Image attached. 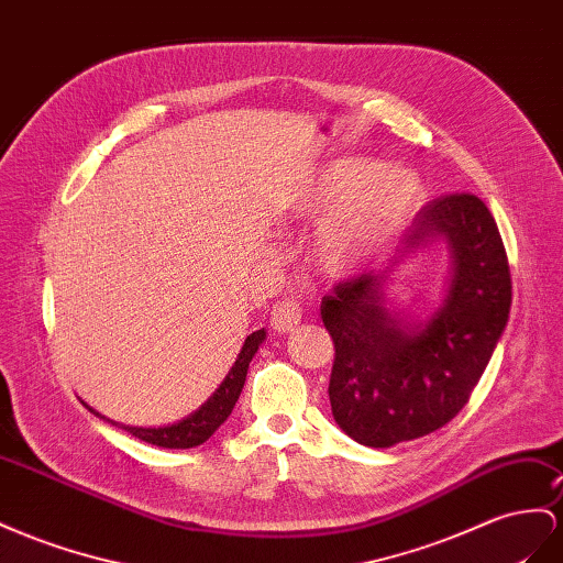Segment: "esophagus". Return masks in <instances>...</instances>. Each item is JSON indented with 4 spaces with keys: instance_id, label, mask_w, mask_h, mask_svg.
Returning a JSON list of instances; mask_svg holds the SVG:
<instances>
[{
    "instance_id": "1",
    "label": "esophagus",
    "mask_w": 563,
    "mask_h": 563,
    "mask_svg": "<svg viewBox=\"0 0 563 563\" xmlns=\"http://www.w3.org/2000/svg\"><path fill=\"white\" fill-rule=\"evenodd\" d=\"M300 319H302V310L291 298H282L272 306V327H275L279 333L294 331L300 324Z\"/></svg>"
}]
</instances>
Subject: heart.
<instances>
[{
  "label": "heart",
  "mask_w": 563,
  "mask_h": 563,
  "mask_svg": "<svg viewBox=\"0 0 563 563\" xmlns=\"http://www.w3.org/2000/svg\"><path fill=\"white\" fill-rule=\"evenodd\" d=\"M372 163H345L322 177L298 201L302 212H324L342 202L364 178L373 177L357 197L319 222L312 253L329 275H347L382 255L423 201L421 177L398 165L374 175Z\"/></svg>",
  "instance_id": "1"
}]
</instances>
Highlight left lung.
I'll use <instances>...</instances> for the list:
<instances>
[{
  "instance_id": "1",
  "label": "left lung",
  "mask_w": 563,
  "mask_h": 563,
  "mask_svg": "<svg viewBox=\"0 0 563 563\" xmlns=\"http://www.w3.org/2000/svg\"><path fill=\"white\" fill-rule=\"evenodd\" d=\"M443 238L453 251L449 296L427 323L385 308L383 288L409 252ZM511 308V275L497 222L474 194L423 206L402 249L378 272L339 282L322 298L333 339L329 378L339 427L367 448L429 435L460 415L493 357Z\"/></svg>"
}]
</instances>
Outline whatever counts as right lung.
<instances>
[{
  "instance_id": "right-lung-1",
  "label": "right lung",
  "mask_w": 563,
  "mask_h": 563,
  "mask_svg": "<svg viewBox=\"0 0 563 563\" xmlns=\"http://www.w3.org/2000/svg\"><path fill=\"white\" fill-rule=\"evenodd\" d=\"M263 341H265V329L253 331L251 336L244 341V347H241L234 367L230 369V374L224 376V382L218 386V390L212 393L210 398L199 409H196V412H191L189 417H185L177 423H168V427H158V429H142V427H125V423H115L111 419L101 417L99 412H95L92 407H89V412H95L97 417L111 421L113 427L125 429L134 438H140V440H144V443H151L156 448L187 450V448L201 445L222 427L227 417L232 415V409L241 395V388H244V384H246L249 364H251L253 355L257 353V345H261Z\"/></svg>"
}]
</instances>
